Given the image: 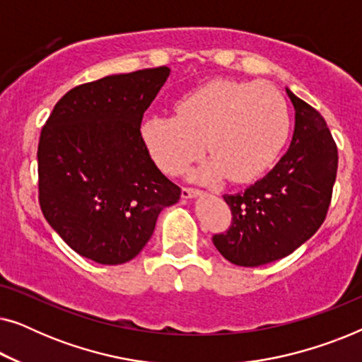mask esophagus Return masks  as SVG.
I'll use <instances>...</instances> for the list:
<instances>
[{
    "label": "esophagus",
    "instance_id": "esophagus-1",
    "mask_svg": "<svg viewBox=\"0 0 362 362\" xmlns=\"http://www.w3.org/2000/svg\"><path fill=\"white\" fill-rule=\"evenodd\" d=\"M201 194H202V191L196 189V187H182V191H181V196L185 197V199H191V197H197Z\"/></svg>",
    "mask_w": 362,
    "mask_h": 362
}]
</instances>
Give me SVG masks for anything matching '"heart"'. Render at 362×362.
<instances>
[{
    "label": "heart",
    "mask_w": 362,
    "mask_h": 362,
    "mask_svg": "<svg viewBox=\"0 0 362 362\" xmlns=\"http://www.w3.org/2000/svg\"><path fill=\"white\" fill-rule=\"evenodd\" d=\"M175 117L155 115L141 136L163 171L180 175L206 150L192 176L199 181L250 182L269 170L290 130L286 102L259 82L214 81L176 102Z\"/></svg>",
    "instance_id": "b5f03b06"
}]
</instances>
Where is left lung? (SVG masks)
Segmentation results:
<instances>
[{
    "instance_id": "left-lung-1",
    "label": "left lung",
    "mask_w": 362,
    "mask_h": 362,
    "mask_svg": "<svg viewBox=\"0 0 362 362\" xmlns=\"http://www.w3.org/2000/svg\"><path fill=\"white\" fill-rule=\"evenodd\" d=\"M295 108L288 150L274 170L237 194H224L232 224L212 237L232 264H270L305 244L328 214L338 171V148L318 110L286 88Z\"/></svg>"
}]
</instances>
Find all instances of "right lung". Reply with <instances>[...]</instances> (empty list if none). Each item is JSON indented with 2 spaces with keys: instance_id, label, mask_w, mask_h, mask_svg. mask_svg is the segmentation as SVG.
I'll list each match as a JSON object with an SVG mask.
<instances>
[{
  "instance_id": "obj_1",
  "label": "right lung",
  "mask_w": 362,
  "mask_h": 362,
  "mask_svg": "<svg viewBox=\"0 0 362 362\" xmlns=\"http://www.w3.org/2000/svg\"><path fill=\"white\" fill-rule=\"evenodd\" d=\"M170 69H143L82 83L56 103L37 146L39 204L78 255L102 265L135 259L181 187L143 141V113Z\"/></svg>"
}]
</instances>
